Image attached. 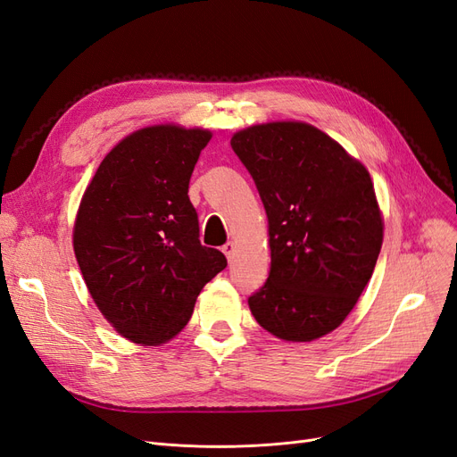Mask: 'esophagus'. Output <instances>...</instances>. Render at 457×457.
I'll list each match as a JSON object with an SVG mask.
<instances>
[{
	"label": "esophagus",
	"mask_w": 457,
	"mask_h": 457,
	"mask_svg": "<svg viewBox=\"0 0 457 457\" xmlns=\"http://www.w3.org/2000/svg\"><path fill=\"white\" fill-rule=\"evenodd\" d=\"M223 253L227 255L228 261H232L234 255H237V244H234V242H227V244L223 245Z\"/></svg>",
	"instance_id": "esophagus-1"
}]
</instances>
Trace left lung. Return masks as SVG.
Wrapping results in <instances>:
<instances>
[{"label":"left lung","mask_w":457,"mask_h":457,"mask_svg":"<svg viewBox=\"0 0 457 457\" xmlns=\"http://www.w3.org/2000/svg\"><path fill=\"white\" fill-rule=\"evenodd\" d=\"M230 145L269 219L270 272L250 311L282 341L320 339L351 314L381 252L383 213L370 171L307 121L255 123Z\"/></svg>","instance_id":"1"}]
</instances>
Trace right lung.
Wrapping results in <instances>:
<instances>
[{
  "instance_id": "1",
  "label": "right lung",
  "mask_w": 457,
  "mask_h": 457,
  "mask_svg": "<svg viewBox=\"0 0 457 457\" xmlns=\"http://www.w3.org/2000/svg\"><path fill=\"white\" fill-rule=\"evenodd\" d=\"M213 133L156 123L108 152L81 196L72 245L96 309L121 337L158 347L181 331L227 267L200 244L188 181Z\"/></svg>"
}]
</instances>
